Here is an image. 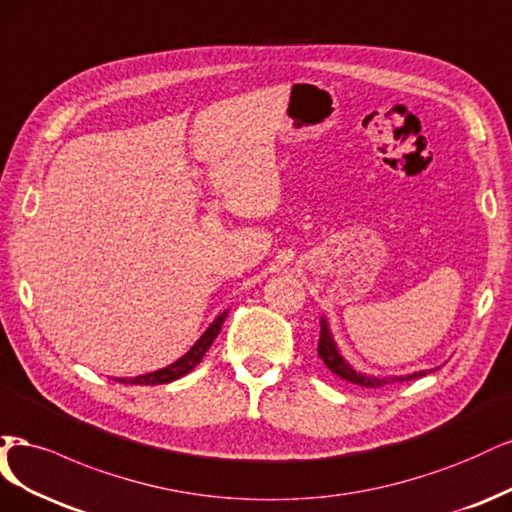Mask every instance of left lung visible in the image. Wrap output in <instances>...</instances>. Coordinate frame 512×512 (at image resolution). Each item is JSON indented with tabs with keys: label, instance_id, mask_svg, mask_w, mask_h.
I'll list each match as a JSON object with an SVG mask.
<instances>
[{
	"label": "left lung",
	"instance_id": "obj_1",
	"mask_svg": "<svg viewBox=\"0 0 512 512\" xmlns=\"http://www.w3.org/2000/svg\"><path fill=\"white\" fill-rule=\"evenodd\" d=\"M319 357L323 359V364L332 370L336 376L344 378V381H349L353 385H359V387H368V389H378V387H385L389 383H404V381H412V378H419V376H425L427 372L421 370V372H412V374H406V376H372V374H361L357 370H353L349 366V361H346L338 346L334 342V336L332 332H329V325L325 321V317H321V336H319V349H317ZM432 372V370H430Z\"/></svg>",
	"mask_w": 512,
	"mask_h": 512
}]
</instances>
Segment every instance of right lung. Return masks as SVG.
<instances>
[{
  "label": "right lung",
  "instance_id": "1",
  "mask_svg": "<svg viewBox=\"0 0 512 512\" xmlns=\"http://www.w3.org/2000/svg\"><path fill=\"white\" fill-rule=\"evenodd\" d=\"M225 319H227V310L221 312V315L210 323V327L202 334V338L197 340L183 357L176 359L174 364L161 368V370H155V372L140 374L136 378H114V381L125 383V385H166V383L176 381V378H180V376H185L187 372H191L204 359L206 351L210 349V344L214 342V338L219 336Z\"/></svg>",
  "mask_w": 512,
  "mask_h": 512
}]
</instances>
